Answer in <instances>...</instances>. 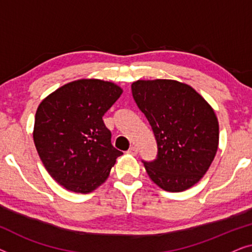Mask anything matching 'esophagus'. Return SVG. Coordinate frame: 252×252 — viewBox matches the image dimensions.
<instances>
[{"instance_id":"1","label":"esophagus","mask_w":252,"mask_h":252,"mask_svg":"<svg viewBox=\"0 0 252 252\" xmlns=\"http://www.w3.org/2000/svg\"><path fill=\"white\" fill-rule=\"evenodd\" d=\"M127 153H128L129 155H133V156H136V154H137V149L135 147H130L129 149H128V151H127Z\"/></svg>"}]
</instances>
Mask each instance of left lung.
<instances>
[{"label": "left lung", "mask_w": 252, "mask_h": 252, "mask_svg": "<svg viewBox=\"0 0 252 252\" xmlns=\"http://www.w3.org/2000/svg\"><path fill=\"white\" fill-rule=\"evenodd\" d=\"M132 94L153 128L157 157L143 161L149 178L166 191H184L201 180L216 156L219 124L211 105L175 80H137Z\"/></svg>", "instance_id": "obj_1"}]
</instances>
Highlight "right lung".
<instances>
[{"label": "right lung", "instance_id": "obj_1", "mask_svg": "<svg viewBox=\"0 0 252 252\" xmlns=\"http://www.w3.org/2000/svg\"><path fill=\"white\" fill-rule=\"evenodd\" d=\"M122 93L113 82L81 79L62 86L40 103L34 144L48 173L67 190L93 191L123 155L111 144V132L102 119Z\"/></svg>", "mask_w": 252, "mask_h": 252}]
</instances>
